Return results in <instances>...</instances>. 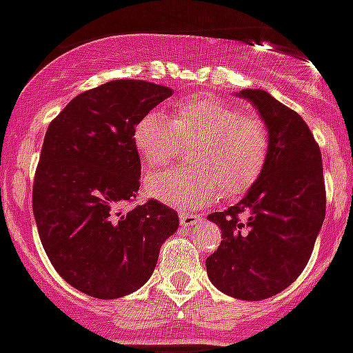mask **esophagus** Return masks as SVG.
I'll list each match as a JSON object with an SVG mask.
<instances>
[{
    "label": "esophagus",
    "instance_id": "esophagus-1",
    "mask_svg": "<svg viewBox=\"0 0 353 353\" xmlns=\"http://www.w3.org/2000/svg\"><path fill=\"white\" fill-rule=\"evenodd\" d=\"M200 216L191 212H180V223H182V227H192V225H196L200 223Z\"/></svg>",
    "mask_w": 353,
    "mask_h": 353
}]
</instances>
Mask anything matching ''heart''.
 Returning <instances> with one entry per match:
<instances>
[{
	"label": "heart",
	"instance_id": "heart-1",
	"mask_svg": "<svg viewBox=\"0 0 353 353\" xmlns=\"http://www.w3.org/2000/svg\"><path fill=\"white\" fill-rule=\"evenodd\" d=\"M132 139L146 170L171 161L180 143H192L194 168L152 174L146 192L165 205L191 209L219 196H239L259 180L270 157V130L252 114L214 94L189 96L174 105L171 119L150 110L135 123Z\"/></svg>",
	"mask_w": 353,
	"mask_h": 353
}]
</instances>
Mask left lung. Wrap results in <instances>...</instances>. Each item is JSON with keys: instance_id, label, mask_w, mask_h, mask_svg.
<instances>
[{"instance_id": "1", "label": "left lung", "mask_w": 353, "mask_h": 353, "mask_svg": "<svg viewBox=\"0 0 353 353\" xmlns=\"http://www.w3.org/2000/svg\"><path fill=\"white\" fill-rule=\"evenodd\" d=\"M270 130V157L245 198L209 214L221 245L205 266L228 296L257 302L284 291L311 259L325 219L321 152L300 114L263 89L241 90Z\"/></svg>"}]
</instances>
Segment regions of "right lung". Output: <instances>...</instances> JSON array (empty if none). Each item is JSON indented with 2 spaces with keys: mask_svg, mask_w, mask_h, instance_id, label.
I'll use <instances>...</instances> for the list:
<instances>
[{
  "mask_svg": "<svg viewBox=\"0 0 353 353\" xmlns=\"http://www.w3.org/2000/svg\"><path fill=\"white\" fill-rule=\"evenodd\" d=\"M173 89L112 80L78 94L50 123L35 180L33 216L48 259L74 289L114 300L144 285L161 246L179 228L176 210L137 196L135 123Z\"/></svg>",
  "mask_w": 353,
  "mask_h": 353,
  "instance_id": "right-lung-1",
  "label": "right lung"
}]
</instances>
